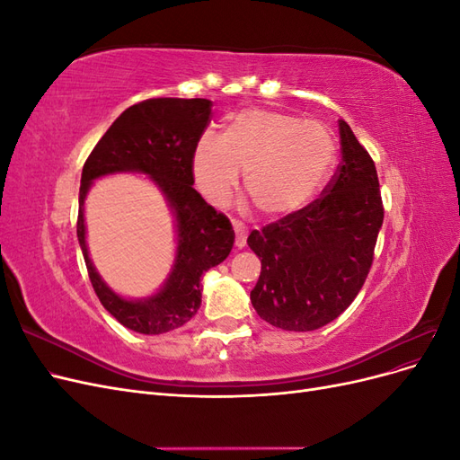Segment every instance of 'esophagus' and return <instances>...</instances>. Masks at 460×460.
I'll return each mask as SVG.
<instances>
[{"mask_svg": "<svg viewBox=\"0 0 460 460\" xmlns=\"http://www.w3.org/2000/svg\"><path fill=\"white\" fill-rule=\"evenodd\" d=\"M232 226H234V232H235V247H238V249L245 247V242H247V230H245V226L242 225L240 220H234Z\"/></svg>", "mask_w": 460, "mask_h": 460, "instance_id": "34e87169", "label": "esophagus"}]
</instances>
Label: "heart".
<instances>
[{"label": "heart", "mask_w": 460, "mask_h": 460, "mask_svg": "<svg viewBox=\"0 0 460 460\" xmlns=\"http://www.w3.org/2000/svg\"><path fill=\"white\" fill-rule=\"evenodd\" d=\"M336 159V144L314 120L270 109L235 115L220 140L201 137L193 155V174L203 196L226 203L245 172L249 199L267 217L294 213L326 182Z\"/></svg>", "instance_id": "obj_1"}]
</instances>
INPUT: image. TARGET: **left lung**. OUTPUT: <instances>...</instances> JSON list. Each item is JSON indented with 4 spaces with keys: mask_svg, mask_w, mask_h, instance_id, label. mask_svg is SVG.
Instances as JSON below:
<instances>
[{
    "mask_svg": "<svg viewBox=\"0 0 460 460\" xmlns=\"http://www.w3.org/2000/svg\"><path fill=\"white\" fill-rule=\"evenodd\" d=\"M340 142L341 163L323 196L247 238L261 259L252 303L276 328L326 326L349 307L370 272L384 222L378 172L345 120Z\"/></svg>",
    "mask_w": 460,
    "mask_h": 460,
    "instance_id": "obj_1",
    "label": "left lung"
}]
</instances>
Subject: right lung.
<instances>
[{
	"label": "right lung",
	"mask_w": 460,
	"mask_h": 460,
	"mask_svg": "<svg viewBox=\"0 0 460 460\" xmlns=\"http://www.w3.org/2000/svg\"><path fill=\"white\" fill-rule=\"evenodd\" d=\"M211 102L153 97L128 107L111 124L88 155L80 180L76 235L90 282L103 307L122 326L137 333H164L184 326L201 307V276L225 261L234 230L222 215L193 190V155L211 122ZM113 172L149 173L170 199L179 225L175 269L159 295L128 302L111 292L87 257L84 198L91 180Z\"/></svg>",
	"instance_id": "obj_1"
}]
</instances>
